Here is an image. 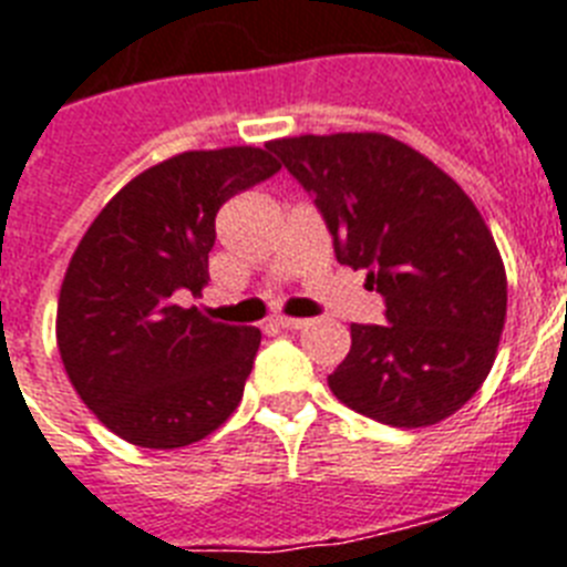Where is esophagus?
Wrapping results in <instances>:
<instances>
[{"mask_svg": "<svg viewBox=\"0 0 567 567\" xmlns=\"http://www.w3.org/2000/svg\"><path fill=\"white\" fill-rule=\"evenodd\" d=\"M275 324L284 327V330H303V327L310 324V321H307V318H289V316H280V318H275Z\"/></svg>", "mask_w": 567, "mask_h": 567, "instance_id": "34e87169", "label": "esophagus"}]
</instances>
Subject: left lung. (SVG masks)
Masks as SVG:
<instances>
[{"label": "left lung", "mask_w": 567, "mask_h": 567, "mask_svg": "<svg viewBox=\"0 0 567 567\" xmlns=\"http://www.w3.org/2000/svg\"><path fill=\"white\" fill-rule=\"evenodd\" d=\"M266 147L316 196L336 257L368 269L388 324H350L336 400L396 429L452 417L493 368L507 272L481 210L449 173L385 133L275 138Z\"/></svg>", "instance_id": "1"}]
</instances>
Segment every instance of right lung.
<instances>
[{"instance_id":"add662e5","label":"right lung","mask_w":567,"mask_h":567,"mask_svg":"<svg viewBox=\"0 0 567 567\" xmlns=\"http://www.w3.org/2000/svg\"><path fill=\"white\" fill-rule=\"evenodd\" d=\"M278 171L251 144L188 150L126 182L78 243L58 298V350L83 405L121 441L190 446L240 405L260 330L182 298L208 284L223 203Z\"/></svg>"}]
</instances>
